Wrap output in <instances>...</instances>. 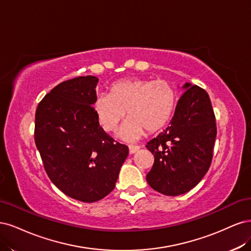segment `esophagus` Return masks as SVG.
Returning a JSON list of instances; mask_svg holds the SVG:
<instances>
[{"label": "esophagus", "mask_w": 251, "mask_h": 251, "mask_svg": "<svg viewBox=\"0 0 251 251\" xmlns=\"http://www.w3.org/2000/svg\"><path fill=\"white\" fill-rule=\"evenodd\" d=\"M139 150V146H129V153H130V154H134V153H136Z\"/></svg>", "instance_id": "1"}]
</instances>
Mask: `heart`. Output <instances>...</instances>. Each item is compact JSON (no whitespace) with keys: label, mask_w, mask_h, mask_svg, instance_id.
I'll use <instances>...</instances> for the list:
<instances>
[{"label":"heart","mask_w":251,"mask_h":251,"mask_svg":"<svg viewBox=\"0 0 251 251\" xmlns=\"http://www.w3.org/2000/svg\"><path fill=\"white\" fill-rule=\"evenodd\" d=\"M177 105V92L167 80L130 78L110 86L109 95L96 99L95 110L102 128L114 133L127 114L122 135L128 140L159 132L170 123Z\"/></svg>","instance_id":"obj_1"}]
</instances>
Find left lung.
<instances>
[{
    "label": "left lung",
    "mask_w": 251,
    "mask_h": 251,
    "mask_svg": "<svg viewBox=\"0 0 251 251\" xmlns=\"http://www.w3.org/2000/svg\"><path fill=\"white\" fill-rule=\"evenodd\" d=\"M170 126L147 143L154 163L146 179L167 196H178L200 182L212 164L217 135L214 109L207 93L185 83Z\"/></svg>",
    "instance_id": "left-lung-1"
}]
</instances>
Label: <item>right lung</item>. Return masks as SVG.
<instances>
[{
	"instance_id": "1",
	"label": "right lung",
	"mask_w": 251,
	"mask_h": 251,
	"mask_svg": "<svg viewBox=\"0 0 251 251\" xmlns=\"http://www.w3.org/2000/svg\"><path fill=\"white\" fill-rule=\"evenodd\" d=\"M95 76L61 82L38 103L34 140L51 181L67 196L98 201L115 189L128 147L99 125Z\"/></svg>"
}]
</instances>
